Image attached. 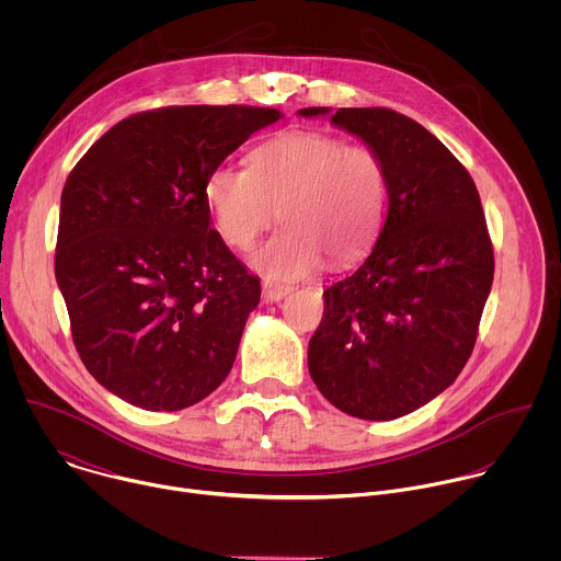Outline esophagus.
<instances>
[{
  "mask_svg": "<svg viewBox=\"0 0 561 561\" xmlns=\"http://www.w3.org/2000/svg\"><path fill=\"white\" fill-rule=\"evenodd\" d=\"M290 290H293V288H290L288 284H277V282H271V279H264V282H262V295H264V299H268V301H279V299H284Z\"/></svg>",
  "mask_w": 561,
  "mask_h": 561,
  "instance_id": "34e87169",
  "label": "esophagus"
}]
</instances>
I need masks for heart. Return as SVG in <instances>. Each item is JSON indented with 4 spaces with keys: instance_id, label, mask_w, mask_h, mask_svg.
I'll return each mask as SVG.
<instances>
[{
    "instance_id": "b5f03b06",
    "label": "heart",
    "mask_w": 561,
    "mask_h": 561,
    "mask_svg": "<svg viewBox=\"0 0 561 561\" xmlns=\"http://www.w3.org/2000/svg\"><path fill=\"white\" fill-rule=\"evenodd\" d=\"M204 199L224 242L249 251L277 219L284 226L253 253L271 279H297L327 257L348 266L379 234L388 173L379 152L322 130H286L251 152V169L219 164Z\"/></svg>"
}]
</instances>
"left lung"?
<instances>
[{
	"label": "left lung",
	"instance_id": "1",
	"mask_svg": "<svg viewBox=\"0 0 561 561\" xmlns=\"http://www.w3.org/2000/svg\"><path fill=\"white\" fill-rule=\"evenodd\" d=\"M331 124L383 159L388 213L366 262L324 290L308 373L342 413L388 422L428 404L466 366L493 244L472 178L422 124L390 108H340Z\"/></svg>",
	"mask_w": 561,
	"mask_h": 561
}]
</instances>
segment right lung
<instances>
[{
	"mask_svg": "<svg viewBox=\"0 0 561 561\" xmlns=\"http://www.w3.org/2000/svg\"><path fill=\"white\" fill-rule=\"evenodd\" d=\"M279 117L234 104L137 113L70 171L55 277L79 357L124 402L182 411L230 373L260 279L210 228L204 182Z\"/></svg>",
	"mask_w": 561,
	"mask_h": 561,
	"instance_id": "add662e5",
	"label": "right lung"
}]
</instances>
